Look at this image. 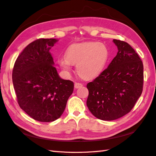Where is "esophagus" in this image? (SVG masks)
<instances>
[{"label":"esophagus","mask_w":156,"mask_h":156,"mask_svg":"<svg viewBox=\"0 0 156 156\" xmlns=\"http://www.w3.org/2000/svg\"><path fill=\"white\" fill-rule=\"evenodd\" d=\"M83 85L81 83H79V82H75L74 83V88H81L82 87Z\"/></svg>","instance_id":"esophagus-1"}]
</instances>
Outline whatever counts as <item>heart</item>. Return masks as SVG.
<instances>
[{"label": "heart", "mask_w": 156, "mask_h": 156, "mask_svg": "<svg viewBox=\"0 0 156 156\" xmlns=\"http://www.w3.org/2000/svg\"><path fill=\"white\" fill-rule=\"evenodd\" d=\"M109 57L106 46L97 42L74 44L68 47L66 56L58 60L62 69L69 72L72 65L76 64V70L81 77L92 79L98 76L104 70Z\"/></svg>", "instance_id": "1"}]
</instances>
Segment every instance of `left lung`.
I'll return each instance as SVG.
<instances>
[{"mask_svg":"<svg viewBox=\"0 0 156 156\" xmlns=\"http://www.w3.org/2000/svg\"><path fill=\"white\" fill-rule=\"evenodd\" d=\"M113 41L118 49L117 55L86 86L87 106L102 120H114L129 113L143 90L144 66L139 55L128 43Z\"/></svg>","mask_w":156,"mask_h":156,"instance_id":"1","label":"left lung"}]
</instances>
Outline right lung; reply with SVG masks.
<instances>
[{
	"label": "right lung",
	"mask_w": 156,
	"mask_h": 156,
	"mask_svg": "<svg viewBox=\"0 0 156 156\" xmlns=\"http://www.w3.org/2000/svg\"><path fill=\"white\" fill-rule=\"evenodd\" d=\"M58 41L39 38L30 43L16 58L12 82L22 110L35 120L50 122L63 114L74 82L60 78L50 52Z\"/></svg>",
	"instance_id": "add662e5"
}]
</instances>
